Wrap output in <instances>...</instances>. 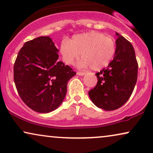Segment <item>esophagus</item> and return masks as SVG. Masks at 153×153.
<instances>
[{
  "mask_svg": "<svg viewBox=\"0 0 153 153\" xmlns=\"http://www.w3.org/2000/svg\"><path fill=\"white\" fill-rule=\"evenodd\" d=\"M76 74L79 75V76H83V75H84L85 73L84 72H80V71H78V72H76Z\"/></svg>",
  "mask_w": 153,
  "mask_h": 153,
  "instance_id": "esophagus-1",
  "label": "esophagus"
}]
</instances>
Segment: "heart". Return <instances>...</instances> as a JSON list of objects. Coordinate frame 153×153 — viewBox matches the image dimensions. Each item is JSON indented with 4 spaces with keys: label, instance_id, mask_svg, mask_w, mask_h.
Returning <instances> with one entry per match:
<instances>
[{
    "label": "heart",
    "instance_id": "1",
    "mask_svg": "<svg viewBox=\"0 0 153 153\" xmlns=\"http://www.w3.org/2000/svg\"><path fill=\"white\" fill-rule=\"evenodd\" d=\"M60 50L65 63L72 64L81 53L83 59L79 61V66H90L92 70H100L114 59L117 46L114 37L92 31L76 35L69 42H63Z\"/></svg>",
    "mask_w": 153,
    "mask_h": 153
}]
</instances>
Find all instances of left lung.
<instances>
[{
  "mask_svg": "<svg viewBox=\"0 0 153 153\" xmlns=\"http://www.w3.org/2000/svg\"><path fill=\"white\" fill-rule=\"evenodd\" d=\"M117 50L106 68L96 73L97 83L88 92L92 102L105 111L120 108L132 94L138 76V62L129 42L118 33Z\"/></svg>",
  "mask_w": 153,
  "mask_h": 153,
  "instance_id": "left-lung-1",
  "label": "left lung"
}]
</instances>
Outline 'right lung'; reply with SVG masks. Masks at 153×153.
Wrapping results in <instances>:
<instances>
[{
	"label": "right lung",
	"instance_id": "obj_1",
	"mask_svg": "<svg viewBox=\"0 0 153 153\" xmlns=\"http://www.w3.org/2000/svg\"><path fill=\"white\" fill-rule=\"evenodd\" d=\"M58 49L42 36L26 42L14 64V81L23 102L31 109L49 113L57 108L67 93V84L76 72L58 61Z\"/></svg>",
	"mask_w": 153,
	"mask_h": 153
}]
</instances>
